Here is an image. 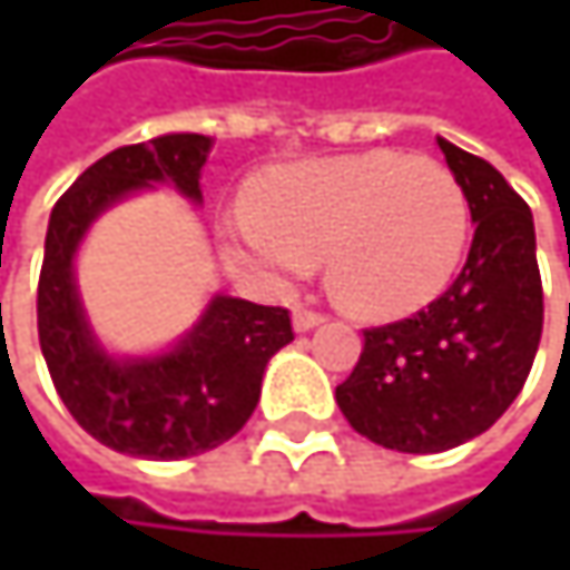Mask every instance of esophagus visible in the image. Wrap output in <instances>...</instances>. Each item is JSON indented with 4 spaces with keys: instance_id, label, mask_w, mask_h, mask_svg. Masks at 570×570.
I'll return each instance as SVG.
<instances>
[{
    "instance_id": "1",
    "label": "esophagus",
    "mask_w": 570,
    "mask_h": 570,
    "mask_svg": "<svg viewBox=\"0 0 570 570\" xmlns=\"http://www.w3.org/2000/svg\"><path fill=\"white\" fill-rule=\"evenodd\" d=\"M320 323H326L323 313L306 309V306H296V309H293V330H296V333H309V330H316Z\"/></svg>"
}]
</instances>
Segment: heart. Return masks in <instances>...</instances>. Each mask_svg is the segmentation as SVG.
<instances>
[{
  "label": "heart",
  "instance_id": "heart-1",
  "mask_svg": "<svg viewBox=\"0 0 570 570\" xmlns=\"http://www.w3.org/2000/svg\"><path fill=\"white\" fill-rule=\"evenodd\" d=\"M469 227V194L442 161L366 151L257 174L247 210L220 220V254L267 286L326 257V286L346 309L402 316L452 284Z\"/></svg>",
  "mask_w": 570,
  "mask_h": 570
}]
</instances>
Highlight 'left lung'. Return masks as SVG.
Returning a JSON list of instances; mask_svg holds the SVG:
<instances>
[{
  "label": "left lung",
  "instance_id": "left-lung-1",
  "mask_svg": "<svg viewBox=\"0 0 570 570\" xmlns=\"http://www.w3.org/2000/svg\"><path fill=\"white\" fill-rule=\"evenodd\" d=\"M469 194L475 237L452 286L409 320L363 330V353L336 386L346 422L396 452H445L485 429L521 393L544 323L534 220L489 161L439 138Z\"/></svg>",
  "mask_w": 570,
  "mask_h": 570
}]
</instances>
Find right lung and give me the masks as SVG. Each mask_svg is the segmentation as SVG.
I'll use <instances>...</instances> for the list:
<instances>
[{
  "mask_svg": "<svg viewBox=\"0 0 570 570\" xmlns=\"http://www.w3.org/2000/svg\"><path fill=\"white\" fill-rule=\"evenodd\" d=\"M204 135H161L95 161L52 207L39 274V343L58 396L101 445L171 462L217 449L261 402L271 356L293 340L284 306L214 296L200 320L158 356H111L88 326L75 254L88 227L135 190L171 184L200 204Z\"/></svg>",
  "mask_w": 570,
  "mask_h": 570,
  "instance_id": "1",
  "label": "right lung"
}]
</instances>
